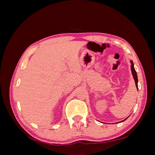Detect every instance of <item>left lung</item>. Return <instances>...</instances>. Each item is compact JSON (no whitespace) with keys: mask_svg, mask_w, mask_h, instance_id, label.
Wrapping results in <instances>:
<instances>
[{"mask_svg":"<svg viewBox=\"0 0 155 155\" xmlns=\"http://www.w3.org/2000/svg\"><path fill=\"white\" fill-rule=\"evenodd\" d=\"M130 63H131V65H130L131 72H132L133 76V78H134V79L135 84H136V87H137V90H138V76H137V72H136V70H135V69H134V63H133V61H132V60H130ZM127 118H126V119H125V120H124L123 121H120V123H121V122H123V121H124L125 120H127Z\"/></svg>","mask_w":155,"mask_h":155,"instance_id":"left-lung-1","label":"left lung"}]
</instances>
